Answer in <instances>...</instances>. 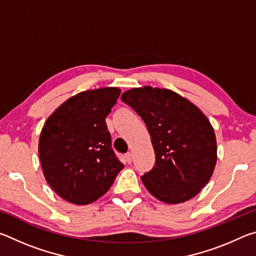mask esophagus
Wrapping results in <instances>:
<instances>
[{
    "label": "esophagus",
    "mask_w": 256,
    "mask_h": 256,
    "mask_svg": "<svg viewBox=\"0 0 256 256\" xmlns=\"http://www.w3.org/2000/svg\"><path fill=\"white\" fill-rule=\"evenodd\" d=\"M125 160H126L128 164L132 162V154L131 152H128L126 154H125Z\"/></svg>",
    "instance_id": "34e87169"
}]
</instances>
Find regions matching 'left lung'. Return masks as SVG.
<instances>
[{
  "instance_id": "1",
  "label": "left lung",
  "mask_w": 256,
  "mask_h": 256,
  "mask_svg": "<svg viewBox=\"0 0 256 256\" xmlns=\"http://www.w3.org/2000/svg\"><path fill=\"white\" fill-rule=\"evenodd\" d=\"M120 98L144 120L154 149V166L141 177L146 188L168 204L196 196L210 180L216 162L210 120L170 89L144 86L128 90Z\"/></svg>"
}]
</instances>
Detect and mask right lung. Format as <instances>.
Listing matches in <instances>:
<instances>
[{
    "mask_svg": "<svg viewBox=\"0 0 256 256\" xmlns=\"http://www.w3.org/2000/svg\"><path fill=\"white\" fill-rule=\"evenodd\" d=\"M120 94L115 86L76 94L56 108L42 128L38 152L45 180L73 204L102 198L124 168L112 149L105 120Z\"/></svg>",
    "mask_w": 256,
    "mask_h": 256,
    "instance_id": "right-lung-1",
    "label": "right lung"
}]
</instances>
